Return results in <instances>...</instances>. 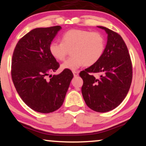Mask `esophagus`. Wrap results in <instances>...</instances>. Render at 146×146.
<instances>
[{"mask_svg": "<svg viewBox=\"0 0 146 146\" xmlns=\"http://www.w3.org/2000/svg\"><path fill=\"white\" fill-rule=\"evenodd\" d=\"M73 75H74V77H77V75H79V72L78 71H73Z\"/></svg>", "mask_w": 146, "mask_h": 146, "instance_id": "34e87169", "label": "esophagus"}]
</instances>
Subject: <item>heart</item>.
Returning a JSON list of instances; mask_svg holds the SVG:
<instances>
[{
    "label": "heart",
    "instance_id": "obj_1",
    "mask_svg": "<svg viewBox=\"0 0 146 146\" xmlns=\"http://www.w3.org/2000/svg\"><path fill=\"white\" fill-rule=\"evenodd\" d=\"M104 48L102 34L79 29L67 31L62 36V42L54 40L49 46L52 56L59 60H64L71 51V56L61 64L62 69L69 70L95 64L102 57Z\"/></svg>",
    "mask_w": 146,
    "mask_h": 146
}]
</instances>
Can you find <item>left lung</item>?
I'll use <instances>...</instances> for the list:
<instances>
[{
  "instance_id": "obj_1",
  "label": "left lung",
  "mask_w": 146,
  "mask_h": 146,
  "mask_svg": "<svg viewBox=\"0 0 146 146\" xmlns=\"http://www.w3.org/2000/svg\"><path fill=\"white\" fill-rule=\"evenodd\" d=\"M108 35L104 53L100 60L80 72L83 97L87 106L98 112L113 110L123 102L132 81V64L124 40L117 33L105 27ZM91 72L101 73L96 78Z\"/></svg>"
}]
</instances>
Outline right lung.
I'll use <instances>...</instances> for the list:
<instances>
[{
  "instance_id": "obj_1",
  "label": "right lung",
  "mask_w": 146,
  "mask_h": 146,
  "mask_svg": "<svg viewBox=\"0 0 146 146\" xmlns=\"http://www.w3.org/2000/svg\"><path fill=\"white\" fill-rule=\"evenodd\" d=\"M61 29L57 25L32 29L19 40L13 54L11 76L17 92L29 108L41 113L62 106L73 77L69 69L49 74L59 67L49 46Z\"/></svg>"
}]
</instances>
